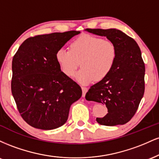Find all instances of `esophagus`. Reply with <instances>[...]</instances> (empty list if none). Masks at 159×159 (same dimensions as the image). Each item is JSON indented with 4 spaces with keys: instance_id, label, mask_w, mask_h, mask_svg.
<instances>
[{
    "instance_id": "1",
    "label": "esophagus",
    "mask_w": 159,
    "mask_h": 159,
    "mask_svg": "<svg viewBox=\"0 0 159 159\" xmlns=\"http://www.w3.org/2000/svg\"><path fill=\"white\" fill-rule=\"evenodd\" d=\"M81 90H82V96H83V97H84L86 93H87V90H88V89L85 87H82Z\"/></svg>"
}]
</instances>
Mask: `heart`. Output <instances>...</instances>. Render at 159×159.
<instances>
[{
    "instance_id": "obj_1",
    "label": "heart",
    "mask_w": 159,
    "mask_h": 159,
    "mask_svg": "<svg viewBox=\"0 0 159 159\" xmlns=\"http://www.w3.org/2000/svg\"><path fill=\"white\" fill-rule=\"evenodd\" d=\"M55 58L68 77H73L81 64L82 69L76 75V80L87 85L94 80L102 81L111 73L116 62V49L110 40L84 34L71 43L69 51H57Z\"/></svg>"
}]
</instances>
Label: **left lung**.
<instances>
[{
    "instance_id": "8db88e82",
    "label": "left lung",
    "mask_w": 159,
    "mask_h": 159,
    "mask_svg": "<svg viewBox=\"0 0 159 159\" xmlns=\"http://www.w3.org/2000/svg\"><path fill=\"white\" fill-rule=\"evenodd\" d=\"M85 30L106 36L116 49L112 71L105 79L91 86L86 99L106 105L108 113L102 118H96L100 125H123L133 117L143 96L145 66L140 49L132 38L117 29Z\"/></svg>"
}]
</instances>
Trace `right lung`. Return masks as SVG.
Returning <instances> with one entry per match:
<instances>
[{"mask_svg": "<svg viewBox=\"0 0 159 159\" xmlns=\"http://www.w3.org/2000/svg\"><path fill=\"white\" fill-rule=\"evenodd\" d=\"M80 34L71 30L38 35L20 45L12 63V94L21 117L36 129L52 130L67 121L81 97V87L61 72L55 54Z\"/></svg>", "mask_w": 159, "mask_h": 159, "instance_id": "add662e5", "label": "right lung"}]
</instances>
